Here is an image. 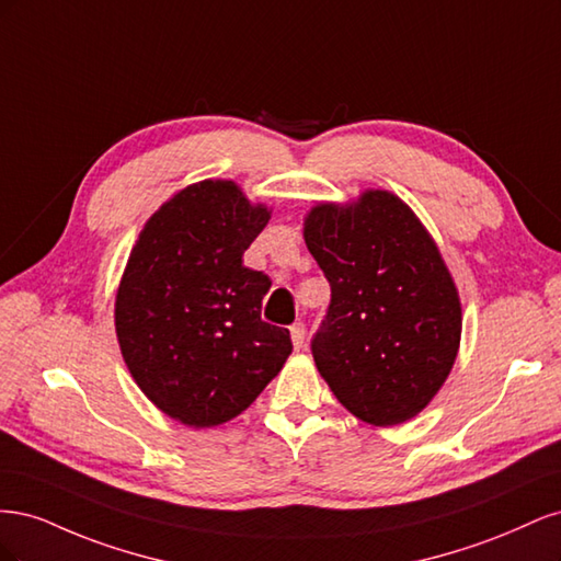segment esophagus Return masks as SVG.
Segmentation results:
<instances>
[{"mask_svg":"<svg viewBox=\"0 0 561 561\" xmlns=\"http://www.w3.org/2000/svg\"><path fill=\"white\" fill-rule=\"evenodd\" d=\"M290 336H293L295 348L304 346V339H307V328H304V322H295V325L290 328Z\"/></svg>","mask_w":561,"mask_h":561,"instance_id":"1","label":"esophagus"}]
</instances>
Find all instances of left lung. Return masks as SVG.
<instances>
[{
    "instance_id": "8db88e82",
    "label": "left lung",
    "mask_w": 561,
    "mask_h": 561,
    "mask_svg": "<svg viewBox=\"0 0 561 561\" xmlns=\"http://www.w3.org/2000/svg\"><path fill=\"white\" fill-rule=\"evenodd\" d=\"M304 239L330 283L311 339L336 400L371 426L416 416L445 383L461 339V304L416 215L388 192L316 206Z\"/></svg>"
}]
</instances>
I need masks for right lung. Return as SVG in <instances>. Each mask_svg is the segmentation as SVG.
Masks as SVG:
<instances>
[{"label":"right lung","instance_id":"obj_1","mask_svg":"<svg viewBox=\"0 0 561 561\" xmlns=\"http://www.w3.org/2000/svg\"><path fill=\"white\" fill-rule=\"evenodd\" d=\"M239 186L206 180L151 215L116 295V336L142 393L194 428L254 402L293 353L290 332L262 320L271 280L243 266L268 222Z\"/></svg>","mask_w":561,"mask_h":561}]
</instances>
